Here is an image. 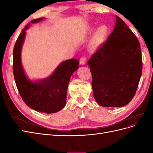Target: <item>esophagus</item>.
<instances>
[{
	"label": "esophagus",
	"mask_w": 153,
	"mask_h": 153,
	"mask_svg": "<svg viewBox=\"0 0 153 153\" xmlns=\"http://www.w3.org/2000/svg\"><path fill=\"white\" fill-rule=\"evenodd\" d=\"M86 63V59L84 57H82L80 59V65H85Z\"/></svg>",
	"instance_id": "1"
}]
</instances>
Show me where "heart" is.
Here are the masks:
<instances>
[{"label":"heart","instance_id":"obj_1","mask_svg":"<svg viewBox=\"0 0 153 153\" xmlns=\"http://www.w3.org/2000/svg\"><path fill=\"white\" fill-rule=\"evenodd\" d=\"M94 27L91 26L88 29V32H91ZM108 35V28L105 25H101L98 27L92 35L89 43V47L92 50H96L101 47L106 40Z\"/></svg>","mask_w":153,"mask_h":153}]
</instances>
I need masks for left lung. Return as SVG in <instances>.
I'll use <instances>...</instances> for the list:
<instances>
[{
	"label": "left lung",
	"instance_id": "left-lung-1",
	"mask_svg": "<svg viewBox=\"0 0 153 153\" xmlns=\"http://www.w3.org/2000/svg\"><path fill=\"white\" fill-rule=\"evenodd\" d=\"M116 16L113 32L88 61L96 102L105 107L128 104L142 71L140 43L125 22Z\"/></svg>",
	"mask_w": 153,
	"mask_h": 153
}]
</instances>
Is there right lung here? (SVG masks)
Listing matches in <instances>:
<instances>
[{
	"label": "right lung",
	"instance_id": "right-lung-1",
	"mask_svg": "<svg viewBox=\"0 0 153 153\" xmlns=\"http://www.w3.org/2000/svg\"><path fill=\"white\" fill-rule=\"evenodd\" d=\"M44 19L39 18L30 21L22 30L13 49V73L19 93L30 108L47 114L57 112L66 105L67 90L71 76L78 69L79 62L75 59L62 62L51 75L41 80H30L26 75L22 63V49L26 30L31 24Z\"/></svg>",
	"mask_w": 153,
	"mask_h": 153
}]
</instances>
